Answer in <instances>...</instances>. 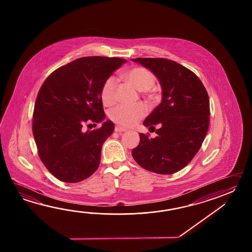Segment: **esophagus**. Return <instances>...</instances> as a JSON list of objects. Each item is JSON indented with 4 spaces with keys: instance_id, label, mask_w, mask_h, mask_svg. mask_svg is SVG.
<instances>
[{
    "instance_id": "esophagus-1",
    "label": "esophagus",
    "mask_w": 252,
    "mask_h": 252,
    "mask_svg": "<svg viewBox=\"0 0 252 252\" xmlns=\"http://www.w3.org/2000/svg\"><path fill=\"white\" fill-rule=\"evenodd\" d=\"M114 130H115L116 132H124V131H126V130H127V128H124V127H121L120 125H117V126H115Z\"/></svg>"
}]
</instances>
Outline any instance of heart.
<instances>
[{"label": "heart", "mask_w": 252, "mask_h": 252, "mask_svg": "<svg viewBox=\"0 0 252 252\" xmlns=\"http://www.w3.org/2000/svg\"><path fill=\"white\" fill-rule=\"evenodd\" d=\"M125 77L139 92L148 91L155 84V76L150 70L144 67H135L128 70L125 74ZM115 79L109 77L102 85L101 98L105 105H112L115 102ZM145 113L146 110L141 104L133 106L121 104L111 111L110 117L116 124L124 127H130L137 124Z\"/></svg>", "instance_id": "obj_1"}]
</instances>
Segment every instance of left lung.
<instances>
[{
  "mask_svg": "<svg viewBox=\"0 0 252 252\" xmlns=\"http://www.w3.org/2000/svg\"><path fill=\"white\" fill-rule=\"evenodd\" d=\"M151 71L159 82V105L145 119V127L159 125L157 137L139 133L131 151L146 170L171 175L181 170L198 152L209 127V97L203 83L191 70L164 59H131Z\"/></svg>",
  "mask_w": 252,
  "mask_h": 252,
  "instance_id": "8db88e82",
  "label": "left lung"
}]
</instances>
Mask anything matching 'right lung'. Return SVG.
I'll list each match as a JSON object with an SVG mask.
<instances>
[{"label":"right lung","instance_id":"obj_1","mask_svg":"<svg viewBox=\"0 0 252 252\" xmlns=\"http://www.w3.org/2000/svg\"><path fill=\"white\" fill-rule=\"evenodd\" d=\"M127 60L86 57L54 71L44 82L34 107L33 136L43 164L65 183L85 180L96 171L102 144L114 130L104 121L101 89ZM102 127L86 133V122ZM96 125V124H95Z\"/></svg>","mask_w":252,"mask_h":252}]
</instances>
